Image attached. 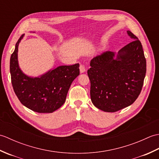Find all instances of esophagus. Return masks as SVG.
<instances>
[{
  "mask_svg": "<svg viewBox=\"0 0 159 159\" xmlns=\"http://www.w3.org/2000/svg\"><path fill=\"white\" fill-rule=\"evenodd\" d=\"M79 69H80V73H84V72H85V71H86V69H85V66H83V65H80V66Z\"/></svg>",
  "mask_w": 159,
  "mask_h": 159,
  "instance_id": "34e87169",
  "label": "esophagus"
}]
</instances>
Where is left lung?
Returning a JSON list of instances; mask_svg holds the SVG:
<instances>
[{"label": "left lung", "instance_id": "obj_1", "mask_svg": "<svg viewBox=\"0 0 159 159\" xmlns=\"http://www.w3.org/2000/svg\"><path fill=\"white\" fill-rule=\"evenodd\" d=\"M133 40L117 54L106 51L94 57L87 70L93 105L105 112H116L131 105L142 89L146 60L142 45L130 31Z\"/></svg>", "mask_w": 159, "mask_h": 159}]
</instances>
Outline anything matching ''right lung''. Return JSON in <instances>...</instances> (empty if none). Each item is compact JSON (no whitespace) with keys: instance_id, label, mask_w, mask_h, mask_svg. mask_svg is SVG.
Returning <instances> with one entry per match:
<instances>
[{"instance_id":"add662e5","label":"right lung","mask_w":159,"mask_h":159,"mask_svg":"<svg viewBox=\"0 0 159 159\" xmlns=\"http://www.w3.org/2000/svg\"><path fill=\"white\" fill-rule=\"evenodd\" d=\"M10 58V73L16 95L24 106L35 112L52 113L65 103L73 80L79 75V63L61 66L39 77H30L20 70L18 61L19 43Z\"/></svg>"}]
</instances>
